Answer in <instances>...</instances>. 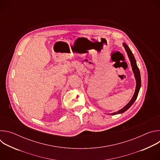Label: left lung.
I'll use <instances>...</instances> for the list:
<instances>
[{
	"label": "left lung",
	"instance_id": "obj_1",
	"mask_svg": "<svg viewBox=\"0 0 160 160\" xmlns=\"http://www.w3.org/2000/svg\"><path fill=\"white\" fill-rule=\"evenodd\" d=\"M123 45L127 53V55H128V58L130 61L131 66L132 68V71L133 72L135 78L136 80V87H135V90L134 94H133L132 98L131 99V100L129 101V102L125 106H124L122 109H120L119 111L115 112H112V113H110L109 115H117V114H122V113L125 112L127 109H128L131 107V106L133 104V102L136 100L137 98H138L140 88H141V74H140L139 68L138 67V65H137V62H136L135 59L134 58V56H133V53L132 52L131 50L130 49V48H128V45L125 43H123Z\"/></svg>",
	"mask_w": 160,
	"mask_h": 160
}]
</instances>
